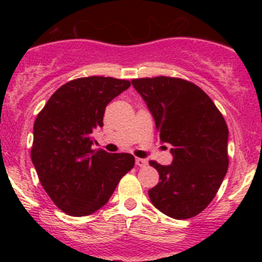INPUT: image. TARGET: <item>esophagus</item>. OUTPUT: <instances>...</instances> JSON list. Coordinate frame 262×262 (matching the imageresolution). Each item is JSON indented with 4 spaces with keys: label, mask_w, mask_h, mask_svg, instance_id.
Masks as SVG:
<instances>
[{
    "label": "esophagus",
    "mask_w": 262,
    "mask_h": 262,
    "mask_svg": "<svg viewBox=\"0 0 262 262\" xmlns=\"http://www.w3.org/2000/svg\"><path fill=\"white\" fill-rule=\"evenodd\" d=\"M147 163V161L143 160V158H136V165L138 166V167H146Z\"/></svg>",
    "instance_id": "obj_1"
}]
</instances>
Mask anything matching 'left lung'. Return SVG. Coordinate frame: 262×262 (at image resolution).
Returning a JSON list of instances; mask_svg holds the SVG:
<instances>
[{"mask_svg":"<svg viewBox=\"0 0 262 262\" xmlns=\"http://www.w3.org/2000/svg\"><path fill=\"white\" fill-rule=\"evenodd\" d=\"M160 132L170 143L168 166L149 161L160 182L148 191L152 204L175 219L192 218L215 196L228 168V128L209 96L196 84L160 76L132 81Z\"/></svg>","mask_w":262,"mask_h":262,"instance_id":"1","label":"left lung"}]
</instances>
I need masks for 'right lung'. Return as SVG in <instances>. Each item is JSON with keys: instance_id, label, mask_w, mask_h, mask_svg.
<instances>
[{"instance_id": "obj_1", "label": "right lung", "mask_w": 262, "mask_h": 262, "mask_svg": "<svg viewBox=\"0 0 262 262\" xmlns=\"http://www.w3.org/2000/svg\"><path fill=\"white\" fill-rule=\"evenodd\" d=\"M129 86L113 77L77 78L60 86L36 116L31 161L50 199L70 215H90L104 207L134 167L129 153L91 148L106 105Z\"/></svg>"}]
</instances>
